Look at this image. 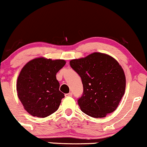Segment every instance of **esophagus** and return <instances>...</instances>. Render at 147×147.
Segmentation results:
<instances>
[{
  "instance_id": "1",
  "label": "esophagus",
  "mask_w": 147,
  "mask_h": 147,
  "mask_svg": "<svg viewBox=\"0 0 147 147\" xmlns=\"http://www.w3.org/2000/svg\"><path fill=\"white\" fill-rule=\"evenodd\" d=\"M72 95H73V94H72V92H69V93L65 94V97H69V96H72Z\"/></svg>"
}]
</instances>
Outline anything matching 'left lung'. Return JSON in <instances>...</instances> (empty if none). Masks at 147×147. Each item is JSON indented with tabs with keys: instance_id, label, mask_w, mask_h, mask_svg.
<instances>
[{
	"instance_id": "left-lung-1",
	"label": "left lung",
	"mask_w": 147,
	"mask_h": 147,
	"mask_svg": "<svg viewBox=\"0 0 147 147\" xmlns=\"http://www.w3.org/2000/svg\"><path fill=\"white\" fill-rule=\"evenodd\" d=\"M80 76L84 91L78 99L82 111L94 118H103L118 107L126 87L124 71L110 56L94 53L69 61Z\"/></svg>"
}]
</instances>
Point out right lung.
<instances>
[{
  "label": "right lung",
  "instance_id": "right-lung-1",
  "mask_svg": "<svg viewBox=\"0 0 147 147\" xmlns=\"http://www.w3.org/2000/svg\"><path fill=\"white\" fill-rule=\"evenodd\" d=\"M62 59L40 57L24 66L18 77V97L33 116L45 118L57 111L64 94L59 91L56 74L65 65Z\"/></svg>",
  "mask_w": 147,
  "mask_h": 147
}]
</instances>
